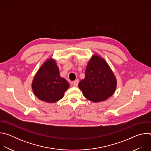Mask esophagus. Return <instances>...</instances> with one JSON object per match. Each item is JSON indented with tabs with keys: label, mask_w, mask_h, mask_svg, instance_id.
<instances>
[{
	"label": "esophagus",
	"mask_w": 151,
	"mask_h": 151,
	"mask_svg": "<svg viewBox=\"0 0 151 151\" xmlns=\"http://www.w3.org/2000/svg\"><path fill=\"white\" fill-rule=\"evenodd\" d=\"M78 83H79V80H75V81L73 82V86H74V87H77L78 85Z\"/></svg>",
	"instance_id": "34e87169"
}]
</instances>
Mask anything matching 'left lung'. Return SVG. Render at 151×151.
Wrapping results in <instances>:
<instances>
[{"instance_id":"8db88e82","label":"left lung","mask_w":151,"mask_h":151,"mask_svg":"<svg viewBox=\"0 0 151 151\" xmlns=\"http://www.w3.org/2000/svg\"><path fill=\"white\" fill-rule=\"evenodd\" d=\"M116 85V79L108 64L95 54L88 61L85 78L79 82L78 87L86 99L97 103L111 97Z\"/></svg>"}]
</instances>
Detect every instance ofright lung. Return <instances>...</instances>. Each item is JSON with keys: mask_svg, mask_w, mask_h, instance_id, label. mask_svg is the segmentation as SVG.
<instances>
[{"mask_svg": "<svg viewBox=\"0 0 151 151\" xmlns=\"http://www.w3.org/2000/svg\"><path fill=\"white\" fill-rule=\"evenodd\" d=\"M35 96L40 100L55 103L64 96L69 82L60 75L58 67L52 58L45 61L36 73L32 83Z\"/></svg>", "mask_w": 151, "mask_h": 151, "instance_id": "add662e5", "label": "right lung"}]
</instances>
